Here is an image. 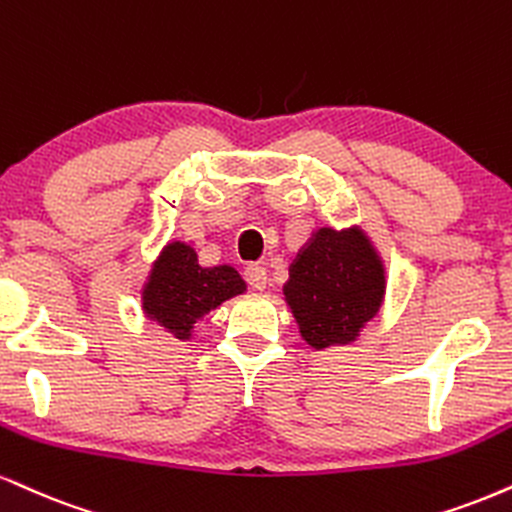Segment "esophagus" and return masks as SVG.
Listing matches in <instances>:
<instances>
[{
    "label": "esophagus",
    "mask_w": 512,
    "mask_h": 512,
    "mask_svg": "<svg viewBox=\"0 0 512 512\" xmlns=\"http://www.w3.org/2000/svg\"><path fill=\"white\" fill-rule=\"evenodd\" d=\"M245 281H248L255 291H262V288H267V269L260 267V264H248V267H245Z\"/></svg>",
    "instance_id": "1"
}]
</instances>
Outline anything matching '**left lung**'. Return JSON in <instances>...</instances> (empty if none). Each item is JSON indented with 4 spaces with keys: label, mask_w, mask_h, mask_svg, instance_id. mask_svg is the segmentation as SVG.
Masks as SVG:
<instances>
[{
    "label": "left lung",
    "mask_w": 512,
    "mask_h": 512,
    "mask_svg": "<svg viewBox=\"0 0 512 512\" xmlns=\"http://www.w3.org/2000/svg\"><path fill=\"white\" fill-rule=\"evenodd\" d=\"M283 295L312 348L350 343L379 312L384 267L362 231L319 229L291 264Z\"/></svg>",
    "instance_id": "left-lung-1"
}]
</instances>
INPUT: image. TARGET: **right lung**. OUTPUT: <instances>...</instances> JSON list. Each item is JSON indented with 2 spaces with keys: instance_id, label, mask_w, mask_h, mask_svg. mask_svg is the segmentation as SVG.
I'll return each instance as SVG.
<instances>
[{
  "instance_id": "1",
  "label": "right lung",
  "mask_w": 512,
  "mask_h": 512,
  "mask_svg": "<svg viewBox=\"0 0 512 512\" xmlns=\"http://www.w3.org/2000/svg\"><path fill=\"white\" fill-rule=\"evenodd\" d=\"M245 291V281L229 264L200 267L186 243H169L143 288V310L181 341L193 326L224 300Z\"/></svg>"
}]
</instances>
